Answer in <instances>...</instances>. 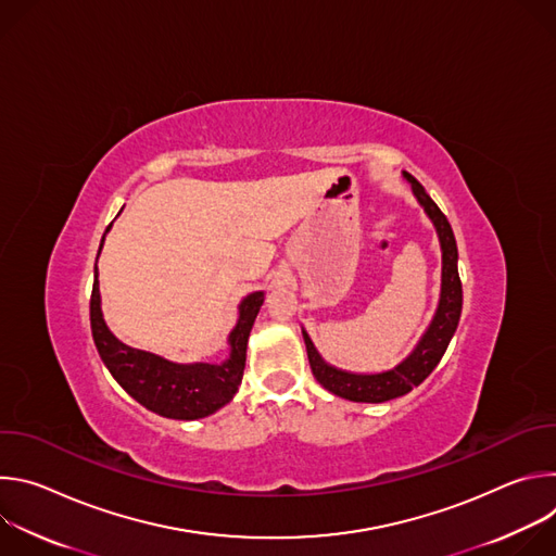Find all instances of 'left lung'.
Here are the masks:
<instances>
[{
	"label": "left lung",
	"mask_w": 556,
	"mask_h": 556,
	"mask_svg": "<svg viewBox=\"0 0 556 556\" xmlns=\"http://www.w3.org/2000/svg\"><path fill=\"white\" fill-rule=\"evenodd\" d=\"M405 178L412 182L414 195L422 204L425 213L431 217L440 247H442V290H440V303L433 314V321L429 324L427 332L418 341L416 350L389 371L380 374H352L337 369L328 365L319 352L314 350L309 337L303 330V341L307 350V361L312 367L314 378L319 380L328 391L334 395H341L345 401L354 403H384L393 401L399 395L409 393L414 387H418L442 361L462 314V281L457 273V244L453 228L446 219V215L438 208V204L429 198L425 187L409 174Z\"/></svg>",
	"instance_id": "1"
}]
</instances>
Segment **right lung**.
I'll use <instances>...</instances> for the list:
<instances>
[{
  "label": "right lung",
  "mask_w": 556,
  "mask_h": 556,
  "mask_svg": "<svg viewBox=\"0 0 556 556\" xmlns=\"http://www.w3.org/2000/svg\"><path fill=\"white\" fill-rule=\"evenodd\" d=\"M110 226L105 228V232L110 230ZM105 232L101 249L105 242ZM262 303L264 292H253L240 303V319H237V326L228 337L230 356L224 363L180 365L151 352L129 348L110 332L101 312L99 268L94 266L90 324L103 363L134 401H138L142 407L157 416L174 420H198L215 414L219 407L232 401V395L244 376L247 345Z\"/></svg>",
  "instance_id": "add662e5"
}]
</instances>
